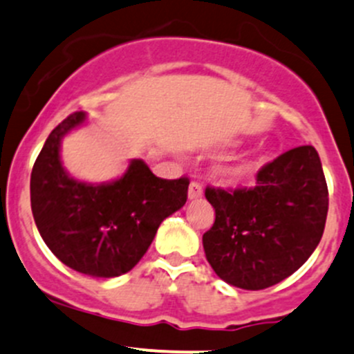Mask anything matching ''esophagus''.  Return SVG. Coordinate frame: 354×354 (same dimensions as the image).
Segmentation results:
<instances>
[{
    "label": "esophagus",
    "instance_id": "1",
    "mask_svg": "<svg viewBox=\"0 0 354 354\" xmlns=\"http://www.w3.org/2000/svg\"><path fill=\"white\" fill-rule=\"evenodd\" d=\"M202 195H203L202 185H200L198 181H192V183H189V187H188V198L189 200H196V198H200Z\"/></svg>",
    "mask_w": 354,
    "mask_h": 354
}]
</instances>
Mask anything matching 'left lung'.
Masks as SVG:
<instances>
[{
  "mask_svg": "<svg viewBox=\"0 0 354 354\" xmlns=\"http://www.w3.org/2000/svg\"><path fill=\"white\" fill-rule=\"evenodd\" d=\"M215 222L207 261L225 283L263 290L295 273L324 232L329 193L317 151L290 149L256 174L254 188L207 187Z\"/></svg>",
  "mask_w": 354,
  "mask_h": 354,
  "instance_id": "8db88e82",
  "label": "left lung"
}]
</instances>
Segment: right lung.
Returning a JSON list of instances; mask_svg holds the SVG:
<instances>
[{"label":"right lung","mask_w":354,"mask_h":354,"mask_svg":"<svg viewBox=\"0 0 354 354\" xmlns=\"http://www.w3.org/2000/svg\"><path fill=\"white\" fill-rule=\"evenodd\" d=\"M86 120L76 111L50 132L33 165L30 202L47 248L83 274L113 278L140 261L159 225L188 198V178L162 180L142 159H132L109 183L69 176L61 161L62 137Z\"/></svg>","instance_id":"right-lung-1"}]
</instances>
